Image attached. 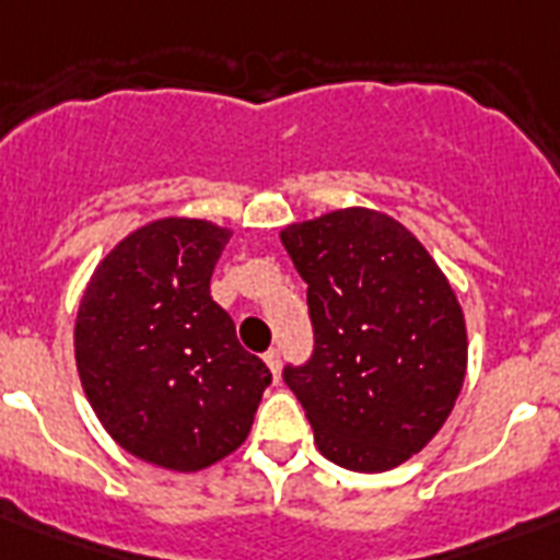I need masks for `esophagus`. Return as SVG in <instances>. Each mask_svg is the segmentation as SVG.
I'll use <instances>...</instances> for the list:
<instances>
[{
	"label": "esophagus",
	"mask_w": 560,
	"mask_h": 560,
	"mask_svg": "<svg viewBox=\"0 0 560 560\" xmlns=\"http://www.w3.org/2000/svg\"><path fill=\"white\" fill-rule=\"evenodd\" d=\"M264 363L270 366L272 377L279 381V374H281V351H279V349H270V351H267V354H264Z\"/></svg>",
	"instance_id": "obj_1"
}]
</instances>
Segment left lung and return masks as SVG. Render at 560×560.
I'll use <instances>...</instances> for the list:
<instances>
[{
	"label": "left lung",
	"instance_id": "1",
	"mask_svg": "<svg viewBox=\"0 0 560 560\" xmlns=\"http://www.w3.org/2000/svg\"><path fill=\"white\" fill-rule=\"evenodd\" d=\"M281 244L307 284L314 351L284 383L316 447L377 474L433 439L459 398L465 316L412 232L389 214L342 209L293 223Z\"/></svg>",
	"mask_w": 560,
	"mask_h": 560
}]
</instances>
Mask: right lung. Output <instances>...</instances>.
<instances>
[{
	"instance_id": "right-lung-1",
	"label": "right lung",
	"mask_w": 560,
	"mask_h": 560,
	"mask_svg": "<svg viewBox=\"0 0 560 560\" xmlns=\"http://www.w3.org/2000/svg\"><path fill=\"white\" fill-rule=\"evenodd\" d=\"M226 241L206 220H153L98 264L81 299L83 392L104 430L151 465L200 470L237 451L272 381L211 299Z\"/></svg>"
}]
</instances>
